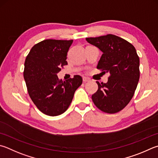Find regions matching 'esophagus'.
<instances>
[{
  "instance_id": "1",
  "label": "esophagus",
  "mask_w": 158,
  "mask_h": 158,
  "mask_svg": "<svg viewBox=\"0 0 158 158\" xmlns=\"http://www.w3.org/2000/svg\"><path fill=\"white\" fill-rule=\"evenodd\" d=\"M83 81H84V82H88L90 81V78H88V77H83Z\"/></svg>"
}]
</instances>
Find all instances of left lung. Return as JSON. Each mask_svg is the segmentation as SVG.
Listing matches in <instances>:
<instances>
[{
    "mask_svg": "<svg viewBox=\"0 0 158 158\" xmlns=\"http://www.w3.org/2000/svg\"><path fill=\"white\" fill-rule=\"evenodd\" d=\"M86 41L102 51L97 68L108 73V82L97 81L98 90L92 95L94 105L104 113H118L134 95L139 79V58L135 48L113 34L89 37Z\"/></svg>",
    "mask_w": 158,
    "mask_h": 158,
    "instance_id": "1",
    "label": "left lung"
}]
</instances>
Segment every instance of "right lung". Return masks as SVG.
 Returning a JSON list of instances; mask_svg holds the SVG:
<instances>
[{
  "label": "right lung",
  "mask_w": 158,
  "mask_h": 158,
  "mask_svg": "<svg viewBox=\"0 0 158 158\" xmlns=\"http://www.w3.org/2000/svg\"><path fill=\"white\" fill-rule=\"evenodd\" d=\"M73 42L45 39L34 45L25 59L23 77L28 94L37 108L47 115L64 113L82 84L80 75L66 81L56 76L68 65L66 56Z\"/></svg>",
  "instance_id": "add662e5"
}]
</instances>
